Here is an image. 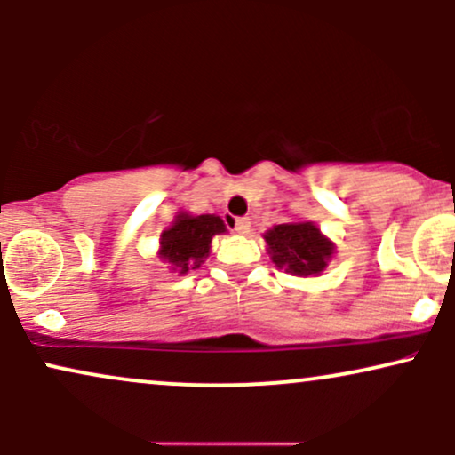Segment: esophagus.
<instances>
[{"label": "esophagus", "mask_w": 455, "mask_h": 455, "mask_svg": "<svg viewBox=\"0 0 455 455\" xmlns=\"http://www.w3.org/2000/svg\"><path fill=\"white\" fill-rule=\"evenodd\" d=\"M233 231L239 233V235H248L250 233V220H248V218H235Z\"/></svg>", "instance_id": "34e87169"}]
</instances>
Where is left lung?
I'll return each instance as SVG.
<instances>
[{
    "label": "left lung",
    "instance_id": "8db88e82",
    "mask_svg": "<svg viewBox=\"0 0 455 455\" xmlns=\"http://www.w3.org/2000/svg\"><path fill=\"white\" fill-rule=\"evenodd\" d=\"M263 239L275 267L299 278L321 275L336 254V243L323 235L315 222L307 220L275 224Z\"/></svg>",
    "mask_w": 455,
    "mask_h": 455
}]
</instances>
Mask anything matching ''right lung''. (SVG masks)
Segmentation results:
<instances>
[{"label":"right lung","instance_id":"right-lung-1","mask_svg":"<svg viewBox=\"0 0 455 455\" xmlns=\"http://www.w3.org/2000/svg\"><path fill=\"white\" fill-rule=\"evenodd\" d=\"M222 233H227V227L216 213L192 216L180 212L160 235L158 259L169 265L171 271L186 275L190 269L201 267L203 260L210 257L212 239Z\"/></svg>","mask_w":455,"mask_h":455}]
</instances>
